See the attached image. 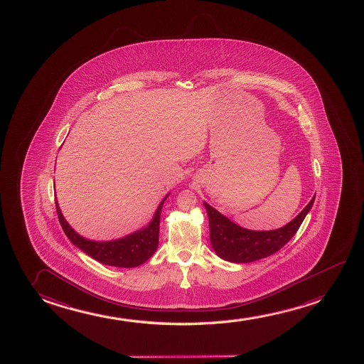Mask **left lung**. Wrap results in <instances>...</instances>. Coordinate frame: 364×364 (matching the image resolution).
Masks as SVG:
<instances>
[{"label":"left lung","mask_w":364,"mask_h":364,"mask_svg":"<svg viewBox=\"0 0 364 364\" xmlns=\"http://www.w3.org/2000/svg\"><path fill=\"white\" fill-rule=\"evenodd\" d=\"M316 195L299 215L273 230H251L237 225L218 210L203 203L210 220V240L217 256L235 263H250L271 256L291 241L312 208Z\"/></svg>","instance_id":"obj_1"}]
</instances>
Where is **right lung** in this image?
I'll use <instances>...</instances> for the list:
<instances>
[{
  "label": "right lung",
  "instance_id": "obj_1",
  "mask_svg": "<svg viewBox=\"0 0 364 364\" xmlns=\"http://www.w3.org/2000/svg\"><path fill=\"white\" fill-rule=\"evenodd\" d=\"M167 197L168 195L159 203V208L154 213V220H151L147 227L114 241H90L80 236L75 230H72L71 225L67 223L56 200L57 215L61 223L62 230L66 233L68 240L86 255L92 257L93 259L107 266L132 268L142 264L151 258L159 247V217L162 205Z\"/></svg>",
  "mask_w": 364,
  "mask_h": 364
}]
</instances>
